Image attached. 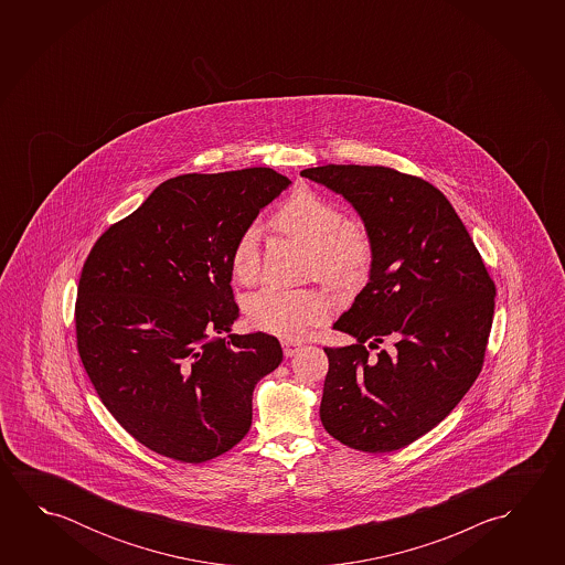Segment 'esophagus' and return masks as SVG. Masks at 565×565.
<instances>
[{"label":"esophagus","instance_id":"34e87169","mask_svg":"<svg viewBox=\"0 0 565 565\" xmlns=\"http://www.w3.org/2000/svg\"><path fill=\"white\" fill-rule=\"evenodd\" d=\"M281 347H284V354H286L287 359L296 356L297 352L301 351V342L284 341Z\"/></svg>","mask_w":565,"mask_h":565}]
</instances>
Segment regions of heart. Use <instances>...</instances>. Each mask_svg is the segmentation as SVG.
<instances>
[{"label": "heart", "instance_id": "heart-1", "mask_svg": "<svg viewBox=\"0 0 565 565\" xmlns=\"http://www.w3.org/2000/svg\"><path fill=\"white\" fill-rule=\"evenodd\" d=\"M274 224L313 250L315 266L324 279L352 286L364 278L372 259L371 238L359 223L342 218L341 209L323 194L299 189L279 206ZM232 276L250 284L258 276V231L242 232L231 256ZM250 323L281 339H299L309 327L323 323L331 299L321 289L264 287L246 301Z\"/></svg>", "mask_w": 565, "mask_h": 565}]
</instances>
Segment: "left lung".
Wrapping results in <instances>:
<instances>
[{"label":"left lung","instance_id":"obj_1","mask_svg":"<svg viewBox=\"0 0 565 565\" xmlns=\"http://www.w3.org/2000/svg\"><path fill=\"white\" fill-rule=\"evenodd\" d=\"M301 177L341 194L371 238L369 284L333 324L354 342L324 349V429L366 454L416 441L481 372L497 289L445 194L388 167L323 166ZM395 344L374 358L369 348Z\"/></svg>","mask_w":565,"mask_h":565}]
</instances>
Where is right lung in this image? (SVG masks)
<instances>
[{"mask_svg":"<svg viewBox=\"0 0 565 565\" xmlns=\"http://www.w3.org/2000/svg\"><path fill=\"white\" fill-rule=\"evenodd\" d=\"M289 185L269 167L167 179L84 262L81 361L111 416L151 451L204 462L248 434L252 392L284 352L271 334H231L241 317L231 256Z\"/></svg>","mask_w":565,"mask_h":565,"instance_id":"1","label":"right lung"}]
</instances>
